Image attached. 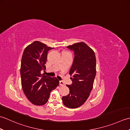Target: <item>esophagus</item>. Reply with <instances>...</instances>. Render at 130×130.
<instances>
[{
	"mask_svg": "<svg viewBox=\"0 0 130 130\" xmlns=\"http://www.w3.org/2000/svg\"><path fill=\"white\" fill-rule=\"evenodd\" d=\"M59 84L60 86H65V84L63 83V82L62 81H60L59 82Z\"/></svg>",
	"mask_w": 130,
	"mask_h": 130,
	"instance_id": "esophagus-1",
	"label": "esophagus"
}]
</instances>
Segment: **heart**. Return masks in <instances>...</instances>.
I'll return each instance as SVG.
<instances>
[{
  "label": "heart",
  "instance_id": "heart-1",
  "mask_svg": "<svg viewBox=\"0 0 130 130\" xmlns=\"http://www.w3.org/2000/svg\"><path fill=\"white\" fill-rule=\"evenodd\" d=\"M62 52H67V51H62Z\"/></svg>",
  "mask_w": 130,
  "mask_h": 130
}]
</instances>
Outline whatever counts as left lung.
I'll use <instances>...</instances> for the list:
<instances>
[{
    "label": "left lung",
    "instance_id": "1",
    "mask_svg": "<svg viewBox=\"0 0 130 130\" xmlns=\"http://www.w3.org/2000/svg\"><path fill=\"white\" fill-rule=\"evenodd\" d=\"M74 52V59L69 71L73 83L67 85L68 95L62 96L63 104L70 108H76L83 104L89 97L96 75L95 53L83 42L67 46Z\"/></svg>",
    "mask_w": 130,
    "mask_h": 130
}]
</instances>
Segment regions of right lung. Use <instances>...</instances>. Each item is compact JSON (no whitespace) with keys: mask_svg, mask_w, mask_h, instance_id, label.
<instances>
[{"mask_svg":"<svg viewBox=\"0 0 130 130\" xmlns=\"http://www.w3.org/2000/svg\"><path fill=\"white\" fill-rule=\"evenodd\" d=\"M40 41H34L24 49L21 60V84L24 93L32 104H45L51 92L59 85L56 78L43 75L47 52L52 49Z\"/></svg>","mask_w":130,"mask_h":130,"instance_id":"right-lung-1","label":"right lung"}]
</instances>
